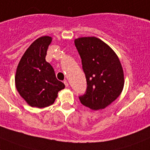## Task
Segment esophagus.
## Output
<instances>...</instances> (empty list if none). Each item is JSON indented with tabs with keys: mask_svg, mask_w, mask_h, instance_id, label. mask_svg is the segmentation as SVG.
<instances>
[{
	"mask_svg": "<svg viewBox=\"0 0 150 150\" xmlns=\"http://www.w3.org/2000/svg\"><path fill=\"white\" fill-rule=\"evenodd\" d=\"M63 82H64V84H65V87H69V83H68L67 80H65V81H64Z\"/></svg>",
	"mask_w": 150,
	"mask_h": 150,
	"instance_id": "1",
	"label": "esophagus"
}]
</instances>
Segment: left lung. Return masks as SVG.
<instances>
[{
	"label": "left lung",
	"instance_id": "1",
	"mask_svg": "<svg viewBox=\"0 0 150 150\" xmlns=\"http://www.w3.org/2000/svg\"><path fill=\"white\" fill-rule=\"evenodd\" d=\"M75 45L81 59L87 88L79 100L83 105L99 110L117 98L124 85V71L110 46L96 37H81Z\"/></svg>",
	"mask_w": 150,
	"mask_h": 150
}]
</instances>
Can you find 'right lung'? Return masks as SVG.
<instances>
[{"label":"right lung","mask_w":150,"mask_h":150,"mask_svg":"<svg viewBox=\"0 0 150 150\" xmlns=\"http://www.w3.org/2000/svg\"><path fill=\"white\" fill-rule=\"evenodd\" d=\"M50 36L36 40L26 50L17 69L15 84L19 94L31 107L46 108L53 104L65 85L56 77L53 68L46 61Z\"/></svg>","instance_id":"add662e5"}]
</instances>
